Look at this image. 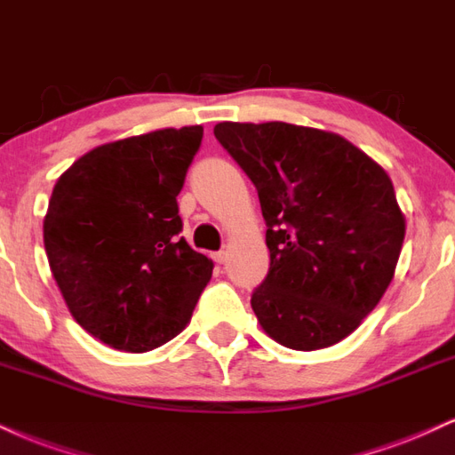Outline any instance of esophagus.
Wrapping results in <instances>:
<instances>
[{"label": "esophagus", "instance_id": "34e87169", "mask_svg": "<svg viewBox=\"0 0 455 455\" xmlns=\"http://www.w3.org/2000/svg\"><path fill=\"white\" fill-rule=\"evenodd\" d=\"M212 259H215L217 264H223V261L228 259V253L226 251H217V253H212Z\"/></svg>", "mask_w": 455, "mask_h": 455}]
</instances>
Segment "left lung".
<instances>
[{
  "label": "left lung",
  "instance_id": "1",
  "mask_svg": "<svg viewBox=\"0 0 455 455\" xmlns=\"http://www.w3.org/2000/svg\"><path fill=\"white\" fill-rule=\"evenodd\" d=\"M258 189L270 270L251 296L264 332L315 351L349 336L394 279L404 215L386 170L343 136L291 123H217Z\"/></svg>",
  "mask_w": 455,
  "mask_h": 455
}]
</instances>
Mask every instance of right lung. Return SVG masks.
I'll list each match as a JSON object with an SVG mask.
<instances>
[{"label": "right lung", "mask_w": 455, "mask_h": 455, "mask_svg": "<svg viewBox=\"0 0 455 455\" xmlns=\"http://www.w3.org/2000/svg\"><path fill=\"white\" fill-rule=\"evenodd\" d=\"M202 136L189 125L101 144L52 189L48 266L72 317L112 349L172 340L211 281L212 261L179 236L176 204Z\"/></svg>", "instance_id": "add662e5"}]
</instances>
